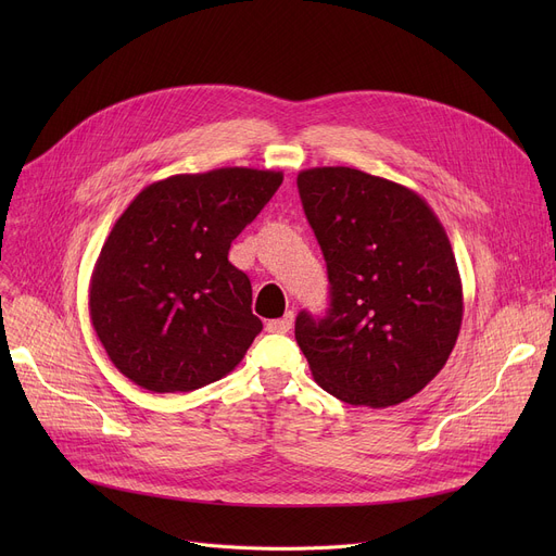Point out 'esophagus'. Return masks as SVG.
Segmentation results:
<instances>
[{
    "label": "esophagus",
    "instance_id": "esophagus-1",
    "mask_svg": "<svg viewBox=\"0 0 556 556\" xmlns=\"http://www.w3.org/2000/svg\"><path fill=\"white\" fill-rule=\"evenodd\" d=\"M266 329L270 331V333H286V331H290L293 329V311H288L283 317H279V319H270V323L266 325Z\"/></svg>",
    "mask_w": 556,
    "mask_h": 556
}]
</instances>
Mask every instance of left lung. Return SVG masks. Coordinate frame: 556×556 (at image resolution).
Wrapping results in <instances>:
<instances>
[{"label":"left lung","mask_w":556,"mask_h":556,"mask_svg":"<svg viewBox=\"0 0 556 556\" xmlns=\"http://www.w3.org/2000/svg\"><path fill=\"white\" fill-rule=\"evenodd\" d=\"M298 187L331 283L329 313L302 311L295 323L315 383L349 405L413 399L442 371L462 327L444 225L413 189L358 168H306Z\"/></svg>","instance_id":"left-lung-1"}]
</instances>
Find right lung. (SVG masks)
I'll list each match as a JSON object with an SVG mask.
<instances>
[{"label":"right lung","instance_id":"add662e5","mask_svg":"<svg viewBox=\"0 0 556 556\" xmlns=\"http://www.w3.org/2000/svg\"><path fill=\"white\" fill-rule=\"evenodd\" d=\"M281 180L248 166L170 175L116 218L90 279V319L135 386L191 392L243 361L263 325L227 254Z\"/></svg>","mask_w":556,"mask_h":556}]
</instances>
